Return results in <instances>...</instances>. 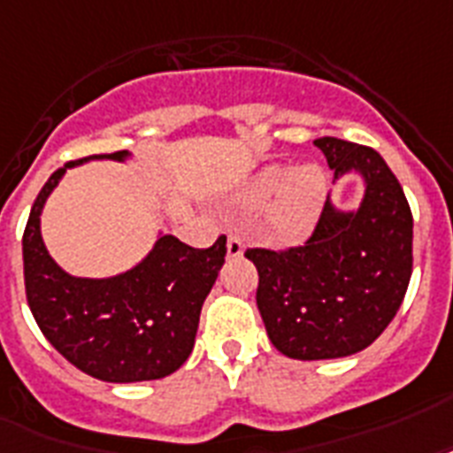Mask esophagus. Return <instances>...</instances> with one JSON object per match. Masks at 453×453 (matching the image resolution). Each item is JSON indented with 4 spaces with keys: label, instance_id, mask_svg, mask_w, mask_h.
I'll return each instance as SVG.
<instances>
[{
    "label": "esophagus",
    "instance_id": "esophagus-1",
    "mask_svg": "<svg viewBox=\"0 0 453 453\" xmlns=\"http://www.w3.org/2000/svg\"><path fill=\"white\" fill-rule=\"evenodd\" d=\"M239 256H244V242L237 234H230L227 237V258H239Z\"/></svg>",
    "mask_w": 453,
    "mask_h": 453
}]
</instances>
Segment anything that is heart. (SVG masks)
Returning <instances> with one entry per match:
<instances>
[{
	"mask_svg": "<svg viewBox=\"0 0 453 453\" xmlns=\"http://www.w3.org/2000/svg\"><path fill=\"white\" fill-rule=\"evenodd\" d=\"M326 195L328 174L321 165H267L239 190L237 202L256 209L274 200L270 211L272 234L279 242H300L316 226Z\"/></svg>",
	"mask_w": 453,
	"mask_h": 453,
	"instance_id": "1",
	"label": "heart"
}]
</instances>
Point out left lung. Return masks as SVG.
I'll use <instances>...</instances> for the list:
<instances>
[{
  "label": "left lung",
  "mask_w": 453,
  "mask_h": 453,
  "mask_svg": "<svg viewBox=\"0 0 453 453\" xmlns=\"http://www.w3.org/2000/svg\"><path fill=\"white\" fill-rule=\"evenodd\" d=\"M334 183L356 174L358 207L328 195L307 244L288 251L251 249L256 303L277 351L297 360L358 354L393 321L411 277V211L384 157L337 137L316 139Z\"/></svg>",
  "instance_id": "obj_1"
}]
</instances>
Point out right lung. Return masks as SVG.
Listing matches in <instances>:
<instances>
[{
  "mask_svg": "<svg viewBox=\"0 0 453 453\" xmlns=\"http://www.w3.org/2000/svg\"><path fill=\"white\" fill-rule=\"evenodd\" d=\"M93 160L127 163L132 150L67 163L36 195L23 234L29 310L46 340L81 372L111 384L163 380L193 351L202 304L226 263L227 239L193 249L160 230L153 249L130 270L73 277L48 253L42 214L67 169Z\"/></svg>",
  "mask_w": 453,
  "mask_h": 453,
  "instance_id": "obj_1",
  "label": "right lung"
}]
</instances>
